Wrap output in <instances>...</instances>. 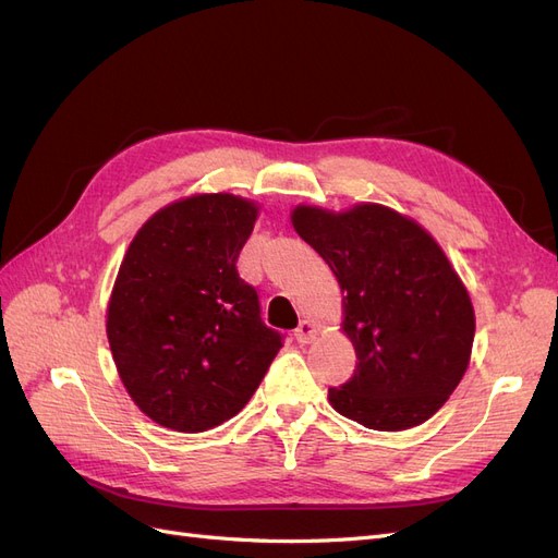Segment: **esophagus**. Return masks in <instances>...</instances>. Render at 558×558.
I'll return each mask as SVG.
<instances>
[{"mask_svg": "<svg viewBox=\"0 0 558 558\" xmlns=\"http://www.w3.org/2000/svg\"><path fill=\"white\" fill-rule=\"evenodd\" d=\"M314 337H316V324H314V320H310V318L300 320V326L295 328V340L300 344H310Z\"/></svg>", "mask_w": 558, "mask_h": 558, "instance_id": "obj_1", "label": "esophagus"}]
</instances>
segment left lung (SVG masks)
Masks as SVG:
<instances>
[{"instance_id": "8db88e82", "label": "left lung", "mask_w": 558, "mask_h": 558, "mask_svg": "<svg viewBox=\"0 0 558 558\" xmlns=\"http://www.w3.org/2000/svg\"><path fill=\"white\" fill-rule=\"evenodd\" d=\"M291 221L340 283L359 359L347 384L328 388L330 404L373 430L424 424L463 379L475 340V310L445 251L373 202L340 214L300 205Z\"/></svg>"}]
</instances>
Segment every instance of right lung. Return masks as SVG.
<instances>
[{
    "label": "right lung",
    "instance_id": "1",
    "mask_svg": "<svg viewBox=\"0 0 558 558\" xmlns=\"http://www.w3.org/2000/svg\"><path fill=\"white\" fill-rule=\"evenodd\" d=\"M256 218V202L240 195H191L150 216L125 251L107 337L125 391L165 428L221 426L281 349L238 272Z\"/></svg>",
    "mask_w": 558,
    "mask_h": 558
}]
</instances>
